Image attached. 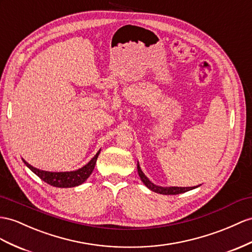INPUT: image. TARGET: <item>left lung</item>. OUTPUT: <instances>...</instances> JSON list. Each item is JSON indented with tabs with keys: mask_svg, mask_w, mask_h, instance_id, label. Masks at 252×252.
Wrapping results in <instances>:
<instances>
[{
	"mask_svg": "<svg viewBox=\"0 0 252 252\" xmlns=\"http://www.w3.org/2000/svg\"><path fill=\"white\" fill-rule=\"evenodd\" d=\"M137 171H138V175L140 177V180L143 181V183L147 186L148 189H151L152 191H156L158 193H162V195H178V193H182L185 191H189L193 189L198 188V186H193V188H178V186H170V188H162V186H158L156 184H153L149 179H148L145 173L141 171L140 169V166L137 163Z\"/></svg>",
	"mask_w": 252,
	"mask_h": 252,
	"instance_id": "obj_1",
	"label": "left lung"
}]
</instances>
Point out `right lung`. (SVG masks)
Returning <instances> with one entry per match:
<instances>
[{
  "label": "right lung",
  "instance_id": "1",
  "mask_svg": "<svg viewBox=\"0 0 252 252\" xmlns=\"http://www.w3.org/2000/svg\"><path fill=\"white\" fill-rule=\"evenodd\" d=\"M101 149L96 152L95 156L89 160V162L83 166L82 168L73 170V171H63V172H51V171H44L38 168H35L28 162L23 159L24 164L27 165L29 168L33 171L36 176L39 177L42 181L46 183L55 186V188H75L82 183H84L86 180L92 175V172L94 169V166L96 163V158H98Z\"/></svg>",
  "mask_w": 252,
  "mask_h": 252
}]
</instances>
